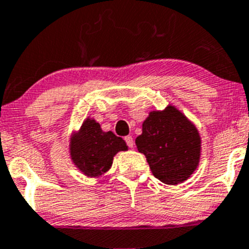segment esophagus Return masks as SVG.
<instances>
[{"mask_svg":"<svg viewBox=\"0 0 249 249\" xmlns=\"http://www.w3.org/2000/svg\"><path fill=\"white\" fill-rule=\"evenodd\" d=\"M125 142H126V144L129 145L130 148L134 147V144H135V143H134V139H132V136H130V135H129V136L125 137Z\"/></svg>","mask_w":249,"mask_h":249,"instance_id":"34e87169","label":"esophagus"}]
</instances>
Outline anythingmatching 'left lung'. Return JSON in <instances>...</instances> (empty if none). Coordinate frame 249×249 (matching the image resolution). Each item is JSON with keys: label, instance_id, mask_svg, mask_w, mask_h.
I'll list each match as a JSON object with an SVG mask.
<instances>
[{"label": "left lung", "instance_id": "8db88e82", "mask_svg": "<svg viewBox=\"0 0 249 249\" xmlns=\"http://www.w3.org/2000/svg\"><path fill=\"white\" fill-rule=\"evenodd\" d=\"M135 142L139 152L147 158L150 171L165 184L183 183L199 166V131L172 105L150 112L142 124V134Z\"/></svg>", "mask_w": 249, "mask_h": 249}]
</instances>
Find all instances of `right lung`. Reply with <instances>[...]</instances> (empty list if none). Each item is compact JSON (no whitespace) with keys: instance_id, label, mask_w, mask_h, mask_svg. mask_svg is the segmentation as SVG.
Wrapping results in <instances>:
<instances>
[{"instance_id":"obj_1","label":"right lung","mask_w":249,"mask_h":249,"mask_svg":"<svg viewBox=\"0 0 249 249\" xmlns=\"http://www.w3.org/2000/svg\"><path fill=\"white\" fill-rule=\"evenodd\" d=\"M122 150H127L125 141L112 131H102L99 123L92 118H87L70 140L72 162L90 178L100 177L108 171L114 155Z\"/></svg>"}]
</instances>
